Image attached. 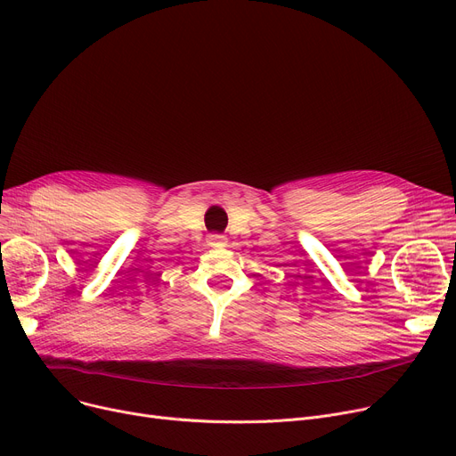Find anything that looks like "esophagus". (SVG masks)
Masks as SVG:
<instances>
[{
  "label": "esophagus",
  "instance_id": "1",
  "mask_svg": "<svg viewBox=\"0 0 456 456\" xmlns=\"http://www.w3.org/2000/svg\"><path fill=\"white\" fill-rule=\"evenodd\" d=\"M208 246L210 248H225L227 246V239L222 234H210L208 236Z\"/></svg>",
  "mask_w": 456,
  "mask_h": 456
}]
</instances>
